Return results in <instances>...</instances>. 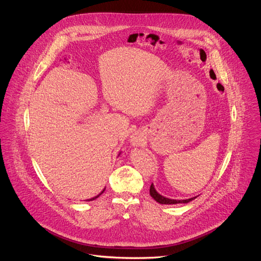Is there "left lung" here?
<instances>
[{"mask_svg": "<svg viewBox=\"0 0 261 261\" xmlns=\"http://www.w3.org/2000/svg\"><path fill=\"white\" fill-rule=\"evenodd\" d=\"M150 194H151V196L157 201V202H159V203H161V204H176V203H187V202H190L191 200H193V199H195L196 197H193V198H189V199H182V200H175V199H169V198H166V197H164V196H162V195H160L156 190H155V188H154V186H153V184L151 185V187H150Z\"/></svg>", "mask_w": 261, "mask_h": 261, "instance_id": "1", "label": "left lung"}]
</instances>
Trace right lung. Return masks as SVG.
Returning <instances> with one entry per match:
<instances>
[{
    "instance_id": "obj_1",
    "label": "right lung",
    "mask_w": 261,
    "mask_h": 261,
    "mask_svg": "<svg viewBox=\"0 0 261 261\" xmlns=\"http://www.w3.org/2000/svg\"><path fill=\"white\" fill-rule=\"evenodd\" d=\"M103 192H104V190H103V191H102V192H101V193H100V194H99V195H97V196H95V197H93V198H91V199H88V201H91V200H94V199H96V198H98V197H99V196H100V195H101V194H102V193H103Z\"/></svg>"
}]
</instances>
